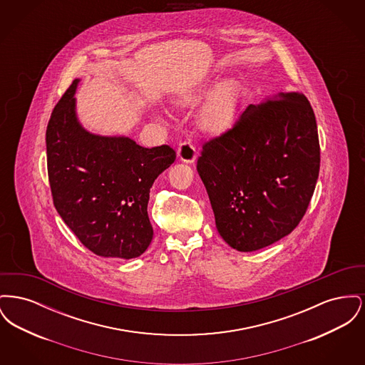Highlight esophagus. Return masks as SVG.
<instances>
[{
    "mask_svg": "<svg viewBox=\"0 0 365 365\" xmlns=\"http://www.w3.org/2000/svg\"><path fill=\"white\" fill-rule=\"evenodd\" d=\"M178 156L180 157L182 161H186V163H194L195 161L197 150H195V148H194V145L191 143L190 140H185V142L179 143Z\"/></svg>",
    "mask_w": 365,
    "mask_h": 365,
    "instance_id": "34e87169",
    "label": "esophagus"
}]
</instances>
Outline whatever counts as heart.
<instances>
[{
    "instance_id": "obj_1",
    "label": "heart",
    "mask_w": 365,
    "mask_h": 365,
    "mask_svg": "<svg viewBox=\"0 0 365 365\" xmlns=\"http://www.w3.org/2000/svg\"><path fill=\"white\" fill-rule=\"evenodd\" d=\"M192 100L194 97H190L186 101ZM238 100L240 86L237 83L228 82L219 87L201 112V125L213 133L226 131L235 119Z\"/></svg>"
}]
</instances>
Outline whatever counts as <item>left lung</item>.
<instances>
[{
  "label": "left lung",
  "instance_id": "obj_1",
  "mask_svg": "<svg viewBox=\"0 0 365 365\" xmlns=\"http://www.w3.org/2000/svg\"><path fill=\"white\" fill-rule=\"evenodd\" d=\"M319 170L316 118L299 93L249 105L197 160L217 231L240 252L269 246L299 225Z\"/></svg>",
  "mask_w": 365,
  "mask_h": 365
}]
</instances>
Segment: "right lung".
I'll return each instance as SVG.
<instances>
[{
	"label": "right lung",
	"instance_id": "add662e5",
	"mask_svg": "<svg viewBox=\"0 0 365 365\" xmlns=\"http://www.w3.org/2000/svg\"><path fill=\"white\" fill-rule=\"evenodd\" d=\"M78 82L56 104L46 128L53 204L94 255L134 259L153 238L148 216L150 187L176 153L168 145L143 148L133 139L85 131L75 115Z\"/></svg>",
	"mask_w": 365,
	"mask_h": 365
}]
</instances>
